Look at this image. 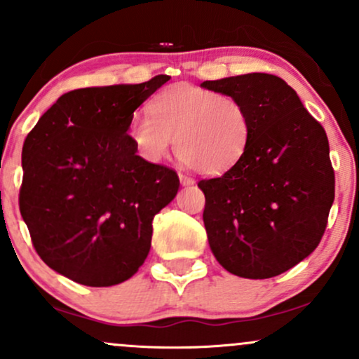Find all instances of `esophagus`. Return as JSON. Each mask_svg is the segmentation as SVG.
I'll use <instances>...</instances> for the list:
<instances>
[{
	"mask_svg": "<svg viewBox=\"0 0 359 359\" xmlns=\"http://www.w3.org/2000/svg\"><path fill=\"white\" fill-rule=\"evenodd\" d=\"M179 179H180V184H182V185H191V184H194V179H192L191 175L179 174Z\"/></svg>",
	"mask_w": 359,
	"mask_h": 359,
	"instance_id": "1",
	"label": "esophagus"
}]
</instances>
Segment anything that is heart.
Masks as SVG:
<instances>
[{"mask_svg": "<svg viewBox=\"0 0 359 359\" xmlns=\"http://www.w3.org/2000/svg\"><path fill=\"white\" fill-rule=\"evenodd\" d=\"M150 114H133L128 126L140 154L160 162L175 140L177 158L203 174H222L236 165L253 131L245 102L201 86L180 84L163 90L151 101Z\"/></svg>", "mask_w": 359, "mask_h": 359, "instance_id": "heart-1", "label": "heart"}]
</instances>
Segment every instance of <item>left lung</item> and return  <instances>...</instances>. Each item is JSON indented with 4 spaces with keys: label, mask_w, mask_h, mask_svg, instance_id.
Instances as JSON below:
<instances>
[{
    "label": "left lung",
    "mask_w": 359,
    "mask_h": 359,
    "mask_svg": "<svg viewBox=\"0 0 359 359\" xmlns=\"http://www.w3.org/2000/svg\"><path fill=\"white\" fill-rule=\"evenodd\" d=\"M201 88L238 97L253 118L240 162L197 184L209 246L229 273L277 277L317 248L327 226L334 201L327 135L297 93L271 74L204 81Z\"/></svg>",
    "instance_id": "8db88e82"
}]
</instances>
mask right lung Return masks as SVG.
<instances>
[{"mask_svg": "<svg viewBox=\"0 0 359 359\" xmlns=\"http://www.w3.org/2000/svg\"><path fill=\"white\" fill-rule=\"evenodd\" d=\"M170 79L65 93L23 143L20 212L39 257L64 277L111 287L133 277L151 245V221L179 177L137 155L135 109Z\"/></svg>", "mask_w": 359, "mask_h": 359, "instance_id": "add662e5", "label": "right lung"}]
</instances>
